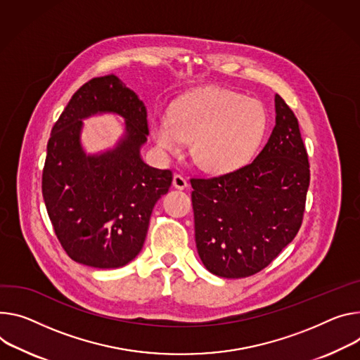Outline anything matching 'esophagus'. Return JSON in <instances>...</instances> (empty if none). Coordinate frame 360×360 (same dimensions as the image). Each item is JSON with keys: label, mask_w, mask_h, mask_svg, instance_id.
Wrapping results in <instances>:
<instances>
[{"label": "esophagus", "mask_w": 360, "mask_h": 360, "mask_svg": "<svg viewBox=\"0 0 360 360\" xmlns=\"http://www.w3.org/2000/svg\"><path fill=\"white\" fill-rule=\"evenodd\" d=\"M172 185H174L175 188H178V189H185V188L188 186V181H186L182 175L175 174V175H174V179H172Z\"/></svg>", "instance_id": "esophagus-1"}]
</instances>
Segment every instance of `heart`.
I'll return each mask as SVG.
<instances>
[{
  "mask_svg": "<svg viewBox=\"0 0 360 360\" xmlns=\"http://www.w3.org/2000/svg\"><path fill=\"white\" fill-rule=\"evenodd\" d=\"M269 116L255 99L219 87L188 93L169 109V119L153 122V138L165 150L178 152L192 142V159L210 172L237 169L264 141Z\"/></svg>",
  "mask_w": 360,
  "mask_h": 360,
  "instance_id": "heart-1",
  "label": "heart"
}]
</instances>
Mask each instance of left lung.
<instances>
[{"label":"left lung","instance_id":"obj_1","mask_svg":"<svg viewBox=\"0 0 360 360\" xmlns=\"http://www.w3.org/2000/svg\"><path fill=\"white\" fill-rule=\"evenodd\" d=\"M276 126L247 165L191 178L195 243L215 276L241 278L266 269L297 236L310 184L309 155L296 115L276 94Z\"/></svg>","mask_w":360,"mask_h":360}]
</instances>
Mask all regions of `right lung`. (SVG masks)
Here are the masks:
<instances>
[{"mask_svg": "<svg viewBox=\"0 0 360 360\" xmlns=\"http://www.w3.org/2000/svg\"><path fill=\"white\" fill-rule=\"evenodd\" d=\"M99 111L124 117L127 135L116 150L87 157L81 119ZM148 134L143 102L115 75L84 83L54 123L41 191L57 240L76 263L117 269L141 252L152 210L172 184L171 169L141 159Z\"/></svg>", "mask_w": 360, "mask_h": 360, "instance_id": "add662e5", "label": "right lung"}]
</instances>
